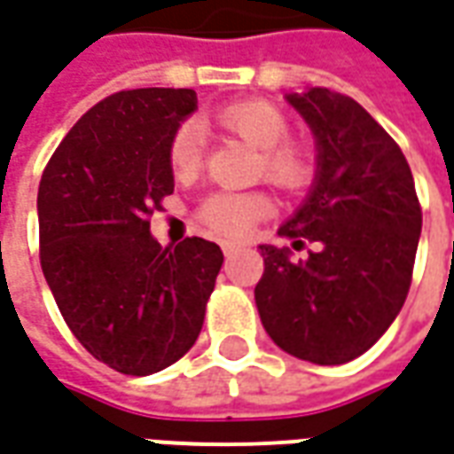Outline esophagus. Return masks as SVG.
I'll list each match as a JSON object with an SVG mask.
<instances>
[{
    "instance_id": "obj_1",
    "label": "esophagus",
    "mask_w": 454,
    "mask_h": 454,
    "mask_svg": "<svg viewBox=\"0 0 454 454\" xmlns=\"http://www.w3.org/2000/svg\"><path fill=\"white\" fill-rule=\"evenodd\" d=\"M238 250H240V246H236V243H223V255H226V258L236 255Z\"/></svg>"
}]
</instances>
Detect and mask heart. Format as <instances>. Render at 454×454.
<instances>
[{
  "mask_svg": "<svg viewBox=\"0 0 454 454\" xmlns=\"http://www.w3.org/2000/svg\"><path fill=\"white\" fill-rule=\"evenodd\" d=\"M221 128L233 132L260 152L258 174L282 192H302L317 174V154L304 139L287 137L290 120L268 100L250 98L218 107ZM204 160V132L196 122H182L167 142V164L176 179H192ZM275 211L265 192H214L196 208V221L206 233L221 240H243L260 221Z\"/></svg>",
  "mask_w": 454,
  "mask_h": 454,
  "instance_id": "obj_1",
  "label": "heart"
}]
</instances>
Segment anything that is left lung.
I'll return each instance as SVG.
<instances>
[{
	"instance_id": "1",
	"label": "left lung",
	"mask_w": 454,
	"mask_h": 454,
	"mask_svg": "<svg viewBox=\"0 0 454 454\" xmlns=\"http://www.w3.org/2000/svg\"><path fill=\"white\" fill-rule=\"evenodd\" d=\"M317 137V179L282 238L294 250L260 246V322L297 359L334 366L369 351L401 312L423 211L395 139L348 95L309 88L287 95Z\"/></svg>"
}]
</instances>
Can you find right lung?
Masks as SVG:
<instances>
[{"label": "right lung", "instance_id": "1", "mask_svg": "<svg viewBox=\"0 0 454 454\" xmlns=\"http://www.w3.org/2000/svg\"><path fill=\"white\" fill-rule=\"evenodd\" d=\"M189 88L107 95L51 154L39 184V258L66 325L128 376L172 366L204 326L223 253L204 238L161 248L150 216L174 192L167 142Z\"/></svg>", "mask_w": 454, "mask_h": 454}]
</instances>
